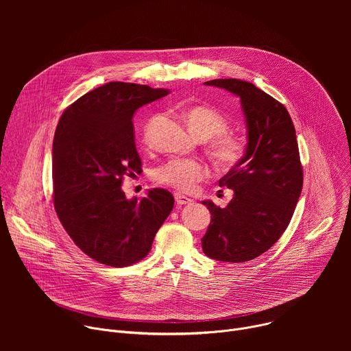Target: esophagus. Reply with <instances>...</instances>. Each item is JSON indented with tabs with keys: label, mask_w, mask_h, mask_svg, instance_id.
<instances>
[{
	"label": "esophagus",
	"mask_w": 351,
	"mask_h": 351,
	"mask_svg": "<svg viewBox=\"0 0 351 351\" xmlns=\"http://www.w3.org/2000/svg\"><path fill=\"white\" fill-rule=\"evenodd\" d=\"M175 202H176V204H179V206H186V204H191L193 199L189 198V197H186V195H183V194L176 193V194H175Z\"/></svg>",
	"instance_id": "34e87169"
}]
</instances>
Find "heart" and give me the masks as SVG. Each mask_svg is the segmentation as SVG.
Wrapping results in <instances>:
<instances>
[{"label": "heart", "mask_w": 351, "mask_h": 351, "mask_svg": "<svg viewBox=\"0 0 351 351\" xmlns=\"http://www.w3.org/2000/svg\"><path fill=\"white\" fill-rule=\"evenodd\" d=\"M158 118L149 119L144 128V138L148 137ZM186 123L190 132L199 140L210 141V154L219 167L230 168L236 165L245 154L247 141L244 137L226 132L229 128L228 118L219 111L194 106L184 112ZM208 175L207 167L193 158H172L154 169L153 178L164 186L173 187L179 191H191L195 184Z\"/></svg>", "instance_id": "b5f03b06"}]
</instances>
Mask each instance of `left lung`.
<instances>
[{
    "mask_svg": "<svg viewBox=\"0 0 351 351\" xmlns=\"http://www.w3.org/2000/svg\"><path fill=\"white\" fill-rule=\"evenodd\" d=\"M240 98L247 128L245 154L219 186L233 190L221 208L210 199L203 252L223 263H245L269 250L286 230L303 189L295 130L287 110L253 83L215 79L204 83Z\"/></svg>",
    "mask_w": 351,
    "mask_h": 351,
    "instance_id": "left-lung-1",
    "label": "left lung"
}]
</instances>
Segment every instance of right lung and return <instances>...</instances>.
Listing matches in <instances>:
<instances>
[{
    "label": "right lung",
    "mask_w": 351,
    "mask_h": 351,
    "mask_svg": "<svg viewBox=\"0 0 351 351\" xmlns=\"http://www.w3.org/2000/svg\"><path fill=\"white\" fill-rule=\"evenodd\" d=\"M169 94L168 88L110 82L66 108L53 143L57 215L75 244L93 260L128 267L152 250L173 208V195L152 189L126 198L122 178L140 171L134 112Z\"/></svg>",
    "instance_id": "1"
}]
</instances>
